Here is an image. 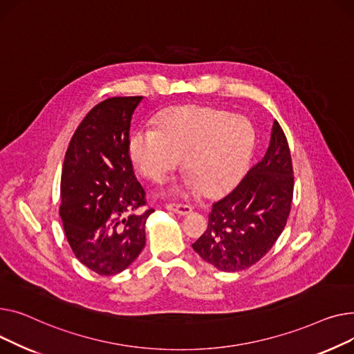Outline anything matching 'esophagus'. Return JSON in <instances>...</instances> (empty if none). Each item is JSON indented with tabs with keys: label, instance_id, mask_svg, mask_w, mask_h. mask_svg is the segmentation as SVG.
Here are the masks:
<instances>
[{
	"label": "esophagus",
	"instance_id": "obj_1",
	"mask_svg": "<svg viewBox=\"0 0 354 354\" xmlns=\"http://www.w3.org/2000/svg\"><path fill=\"white\" fill-rule=\"evenodd\" d=\"M165 209L178 214V216H187L193 212L190 205H181V204H169V205H165Z\"/></svg>",
	"mask_w": 354,
	"mask_h": 354
}]
</instances>
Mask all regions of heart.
Segmentation results:
<instances>
[{"label": "heart", "instance_id": "heart-1", "mask_svg": "<svg viewBox=\"0 0 354 354\" xmlns=\"http://www.w3.org/2000/svg\"><path fill=\"white\" fill-rule=\"evenodd\" d=\"M252 121L232 111L207 106H183L164 111L158 127H141L129 141L136 170L160 181L184 156L187 173L171 184L169 194L189 196L203 190L223 196L247 173L256 149Z\"/></svg>", "mask_w": 354, "mask_h": 354}]
</instances>
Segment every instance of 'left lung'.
<instances>
[{"mask_svg": "<svg viewBox=\"0 0 354 354\" xmlns=\"http://www.w3.org/2000/svg\"><path fill=\"white\" fill-rule=\"evenodd\" d=\"M288 144L274 120L264 157L236 189L213 204L205 233L194 252L220 272H240L273 247L286 225L293 198Z\"/></svg>", "mask_w": 354, "mask_h": 354, "instance_id": "left-lung-1", "label": "left lung"}]
</instances>
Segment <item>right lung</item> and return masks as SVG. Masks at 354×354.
Listing matches in <instances>:
<instances>
[{
    "mask_svg": "<svg viewBox=\"0 0 354 354\" xmlns=\"http://www.w3.org/2000/svg\"><path fill=\"white\" fill-rule=\"evenodd\" d=\"M142 97L101 101L75 130L61 174L59 216L75 257L100 276L126 270L145 245V204L129 154Z\"/></svg>",
    "mask_w": 354,
    "mask_h": 354,
    "instance_id": "add662e5",
    "label": "right lung"
}]
</instances>
